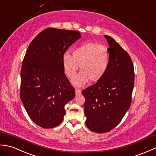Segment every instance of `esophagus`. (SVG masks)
<instances>
[{
  "instance_id": "34e87169",
  "label": "esophagus",
  "mask_w": 156,
  "mask_h": 156,
  "mask_svg": "<svg viewBox=\"0 0 156 156\" xmlns=\"http://www.w3.org/2000/svg\"><path fill=\"white\" fill-rule=\"evenodd\" d=\"M75 92H76V95L81 94V93H82L81 90L78 89V88H76V89H75Z\"/></svg>"
}]
</instances>
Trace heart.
I'll use <instances>...</instances> for the list:
<instances>
[{
	"instance_id": "b5f03b06",
	"label": "heart",
	"mask_w": 156,
	"mask_h": 156,
	"mask_svg": "<svg viewBox=\"0 0 156 156\" xmlns=\"http://www.w3.org/2000/svg\"><path fill=\"white\" fill-rule=\"evenodd\" d=\"M110 52L106 46L96 42H88L75 48L72 55L66 52L62 57L65 73L73 78L77 70L81 72L72 82L76 86H81L90 80L95 82L106 74L110 64Z\"/></svg>"
}]
</instances>
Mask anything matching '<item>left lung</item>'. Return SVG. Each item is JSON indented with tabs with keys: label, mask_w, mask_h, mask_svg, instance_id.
<instances>
[{
	"label": "left lung",
	"mask_w": 156,
	"mask_h": 156,
	"mask_svg": "<svg viewBox=\"0 0 156 156\" xmlns=\"http://www.w3.org/2000/svg\"><path fill=\"white\" fill-rule=\"evenodd\" d=\"M110 48V64L104 76L83 90L86 124L91 131L106 133L124 118L132 103L134 69L131 58L115 40L105 35Z\"/></svg>",
	"instance_id": "8db88e82"
}]
</instances>
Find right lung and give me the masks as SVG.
<instances>
[{"mask_svg": "<svg viewBox=\"0 0 156 156\" xmlns=\"http://www.w3.org/2000/svg\"><path fill=\"white\" fill-rule=\"evenodd\" d=\"M80 37L78 31L48 28L28 47L20 71V99L29 117L43 128L58 126L66 114L64 106L75 96L62 57Z\"/></svg>", "mask_w": 156, "mask_h": 156, "instance_id": "obj_1", "label": "right lung"}]
</instances>
